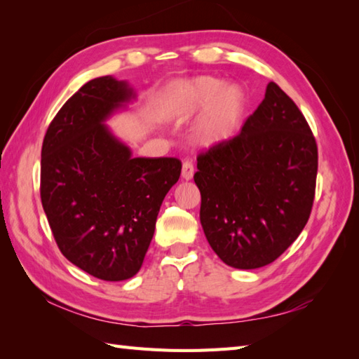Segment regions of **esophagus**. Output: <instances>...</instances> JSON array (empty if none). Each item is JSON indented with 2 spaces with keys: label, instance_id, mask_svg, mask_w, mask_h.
Instances as JSON below:
<instances>
[{
  "label": "esophagus",
  "instance_id": "1",
  "mask_svg": "<svg viewBox=\"0 0 359 359\" xmlns=\"http://www.w3.org/2000/svg\"><path fill=\"white\" fill-rule=\"evenodd\" d=\"M194 173H195V165L192 159H186L184 163H182V172H181V177L184 178L186 181L192 180L194 178Z\"/></svg>",
  "mask_w": 359,
  "mask_h": 359
}]
</instances>
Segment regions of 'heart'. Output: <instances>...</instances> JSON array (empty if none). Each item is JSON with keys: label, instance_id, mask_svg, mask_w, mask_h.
<instances>
[{"label": "heart", "instance_id": "1", "mask_svg": "<svg viewBox=\"0 0 359 359\" xmlns=\"http://www.w3.org/2000/svg\"><path fill=\"white\" fill-rule=\"evenodd\" d=\"M169 112L177 119L200 115L194 138L204 146L229 140L245 112V95L241 87L226 86L215 76H196L173 84L167 97Z\"/></svg>", "mask_w": 359, "mask_h": 359}]
</instances>
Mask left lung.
Masks as SVG:
<instances>
[{
  "label": "left lung",
  "instance_id": "8db88e82",
  "mask_svg": "<svg viewBox=\"0 0 359 359\" xmlns=\"http://www.w3.org/2000/svg\"><path fill=\"white\" fill-rule=\"evenodd\" d=\"M200 219L215 253L235 269L273 262L312 212L318 147L298 106L269 83L236 137L198 155Z\"/></svg>",
  "mask_w": 359,
  "mask_h": 359
}]
</instances>
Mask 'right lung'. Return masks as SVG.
I'll return each mask as SVG.
<instances>
[{"instance_id": "add662e5", "label": "right lung", "mask_w": 359, "mask_h": 359, "mask_svg": "<svg viewBox=\"0 0 359 359\" xmlns=\"http://www.w3.org/2000/svg\"><path fill=\"white\" fill-rule=\"evenodd\" d=\"M135 97L126 81L95 78L65 102L41 149L43 209L61 253L104 281L138 273L177 158H133L106 124Z\"/></svg>"}]
</instances>
